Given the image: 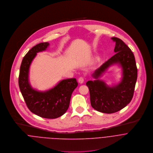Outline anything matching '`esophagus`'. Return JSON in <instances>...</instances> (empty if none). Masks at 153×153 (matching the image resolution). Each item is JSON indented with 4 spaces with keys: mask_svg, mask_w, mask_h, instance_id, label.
Here are the masks:
<instances>
[{
    "mask_svg": "<svg viewBox=\"0 0 153 153\" xmlns=\"http://www.w3.org/2000/svg\"><path fill=\"white\" fill-rule=\"evenodd\" d=\"M84 77L81 76V77H79V78H78V82H79V83L82 84V83L84 82Z\"/></svg>",
    "mask_w": 153,
    "mask_h": 153,
    "instance_id": "esophagus-1",
    "label": "esophagus"
}]
</instances>
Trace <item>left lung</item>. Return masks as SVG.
<instances>
[{
	"instance_id": "1",
	"label": "left lung",
	"mask_w": 153,
	"mask_h": 153,
	"mask_svg": "<svg viewBox=\"0 0 153 153\" xmlns=\"http://www.w3.org/2000/svg\"><path fill=\"white\" fill-rule=\"evenodd\" d=\"M111 39L116 42L115 55L95 71L92 76L97 80L86 82L91 107L98 111L108 114L120 110L130 102L137 77L135 58L131 50L120 39L112 37ZM116 63L123 69V79L117 85L109 87L97 78L109 66Z\"/></svg>"
}]
</instances>
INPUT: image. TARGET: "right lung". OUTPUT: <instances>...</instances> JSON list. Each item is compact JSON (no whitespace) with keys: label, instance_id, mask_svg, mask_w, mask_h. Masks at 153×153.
Here are the masks:
<instances>
[{"label":"right lung","instance_id":"obj_1","mask_svg":"<svg viewBox=\"0 0 153 153\" xmlns=\"http://www.w3.org/2000/svg\"><path fill=\"white\" fill-rule=\"evenodd\" d=\"M49 45L48 42L40 43L25 55L20 68L19 85L30 111L43 118L55 119L64 114L68 109L72 94L78 86V82L75 78L63 79L46 91H37L30 86L28 80L30 65L37 53L46 50Z\"/></svg>","mask_w":153,"mask_h":153}]
</instances>
